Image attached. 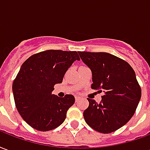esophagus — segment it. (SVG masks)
Wrapping results in <instances>:
<instances>
[{"label":"esophagus","instance_id":"obj_1","mask_svg":"<svg viewBox=\"0 0 150 150\" xmlns=\"http://www.w3.org/2000/svg\"><path fill=\"white\" fill-rule=\"evenodd\" d=\"M75 101L77 102V101L79 100V99H80V97H79V96H75Z\"/></svg>","mask_w":150,"mask_h":150}]
</instances>
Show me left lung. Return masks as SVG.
Returning a JSON list of instances; mask_svg holds the SVG:
<instances>
[{
	"label": "left lung",
	"instance_id": "8db88e82",
	"mask_svg": "<svg viewBox=\"0 0 150 150\" xmlns=\"http://www.w3.org/2000/svg\"><path fill=\"white\" fill-rule=\"evenodd\" d=\"M92 73L91 88L104 92L100 103L88 98L86 123L101 133H110L128 123L135 113L142 90L128 62L105 52H79Z\"/></svg>",
	"mask_w": 150,
	"mask_h": 150
}]
</instances>
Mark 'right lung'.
I'll return each instance as SVG.
<instances>
[{"mask_svg":"<svg viewBox=\"0 0 150 150\" xmlns=\"http://www.w3.org/2000/svg\"><path fill=\"white\" fill-rule=\"evenodd\" d=\"M75 60H80L76 51L48 50L33 54L21 65L13 83V98L19 114L34 129L50 131L65 120L75 97H59L52 91Z\"/></svg>","mask_w":150,"mask_h":150,"instance_id":"right-lung-1","label":"right lung"}]
</instances>
